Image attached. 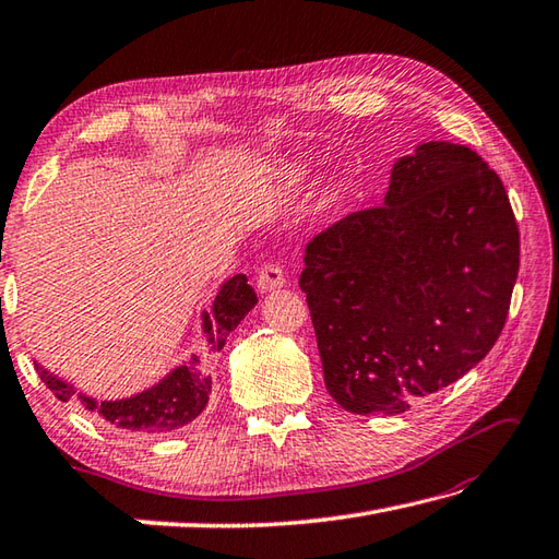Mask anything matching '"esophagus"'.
Returning <instances> with one entry per match:
<instances>
[{"mask_svg":"<svg viewBox=\"0 0 559 559\" xmlns=\"http://www.w3.org/2000/svg\"><path fill=\"white\" fill-rule=\"evenodd\" d=\"M284 284V272L280 265H265L258 272V289L260 292H275Z\"/></svg>","mask_w":559,"mask_h":559,"instance_id":"34e87169","label":"esophagus"}]
</instances>
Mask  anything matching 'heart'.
<instances>
[{
	"mask_svg": "<svg viewBox=\"0 0 559 559\" xmlns=\"http://www.w3.org/2000/svg\"><path fill=\"white\" fill-rule=\"evenodd\" d=\"M316 162H311V158H289V162L280 164L277 168V180L289 190H296V188H304L309 180L316 176ZM337 200V190L330 188L323 192L321 198V210H328L330 204H335Z\"/></svg>",
	"mask_w": 559,
	"mask_h": 559,
	"instance_id": "1",
	"label": "heart"
}]
</instances>
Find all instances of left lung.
I'll return each instance as SVG.
<instances>
[{"instance_id":"1","label":"left lung","mask_w":559,"mask_h":559,"mask_svg":"<svg viewBox=\"0 0 559 559\" xmlns=\"http://www.w3.org/2000/svg\"><path fill=\"white\" fill-rule=\"evenodd\" d=\"M304 260L328 393L352 415H401L495 347L519 226L483 156L425 142L393 164L381 207L318 234Z\"/></svg>"}]
</instances>
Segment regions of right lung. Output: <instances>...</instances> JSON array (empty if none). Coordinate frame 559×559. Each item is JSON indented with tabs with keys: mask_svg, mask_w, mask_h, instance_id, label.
<instances>
[{
	"mask_svg": "<svg viewBox=\"0 0 559 559\" xmlns=\"http://www.w3.org/2000/svg\"><path fill=\"white\" fill-rule=\"evenodd\" d=\"M258 296L250 287L246 275H234L226 280L212 299L210 309L202 311V333L207 355H216L226 345V337L243 321L250 309H255ZM36 371L43 383L60 397L62 403L76 393L72 383L62 381L57 373L43 369L38 361ZM212 395V373L207 361L200 355H190L174 371H168L162 381L150 385L130 397L120 401H96L86 393H79L84 409L106 419L108 425L134 431V435H168V431L188 427L192 419L202 415Z\"/></svg>",
	"mask_w": 559,
	"mask_h": 559,
	"instance_id": "obj_1",
	"label": "right lung"
}]
</instances>
